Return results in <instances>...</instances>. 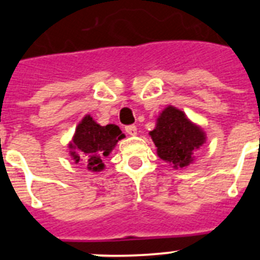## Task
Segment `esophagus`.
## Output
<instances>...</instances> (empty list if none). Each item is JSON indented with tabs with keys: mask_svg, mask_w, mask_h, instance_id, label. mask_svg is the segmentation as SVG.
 <instances>
[{
	"mask_svg": "<svg viewBox=\"0 0 260 260\" xmlns=\"http://www.w3.org/2000/svg\"><path fill=\"white\" fill-rule=\"evenodd\" d=\"M125 130L128 135H137V126H134V125L126 126Z\"/></svg>",
	"mask_w": 260,
	"mask_h": 260,
	"instance_id": "1",
	"label": "esophagus"
}]
</instances>
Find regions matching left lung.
Returning a JSON list of instances; mask_svg holds the SVG:
<instances>
[{"mask_svg": "<svg viewBox=\"0 0 260 260\" xmlns=\"http://www.w3.org/2000/svg\"><path fill=\"white\" fill-rule=\"evenodd\" d=\"M150 135L157 147L158 157L176 169L189 167L197 151L206 143V133L192 123L182 110L172 105L160 113Z\"/></svg>", "mask_w": 260, "mask_h": 260, "instance_id": "obj_1", "label": "left lung"}]
</instances>
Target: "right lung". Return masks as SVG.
Instances as JSON below:
<instances>
[{
    "instance_id": "1",
    "label": "right lung",
    "mask_w": 260,
    "mask_h": 260,
    "mask_svg": "<svg viewBox=\"0 0 260 260\" xmlns=\"http://www.w3.org/2000/svg\"><path fill=\"white\" fill-rule=\"evenodd\" d=\"M123 137L117 125L100 126L87 114L78 123L73 141L69 144L70 156L75 162L83 161L88 171L100 172L104 169L103 158L112 152Z\"/></svg>"
}]
</instances>
